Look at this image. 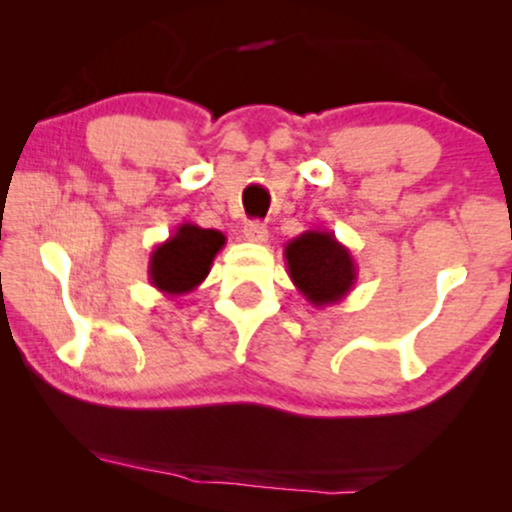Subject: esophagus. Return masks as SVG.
<instances>
[{
  "mask_svg": "<svg viewBox=\"0 0 512 512\" xmlns=\"http://www.w3.org/2000/svg\"><path fill=\"white\" fill-rule=\"evenodd\" d=\"M243 236L250 240V243H267L269 240V231H267V226H264V223H260V221H250V223H245V228H243Z\"/></svg>",
  "mask_w": 512,
  "mask_h": 512,
  "instance_id": "esophagus-1",
  "label": "esophagus"
}]
</instances>
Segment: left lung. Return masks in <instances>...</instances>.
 Listing matches in <instances>:
<instances>
[{"mask_svg":"<svg viewBox=\"0 0 512 512\" xmlns=\"http://www.w3.org/2000/svg\"><path fill=\"white\" fill-rule=\"evenodd\" d=\"M284 260L293 286L315 308L342 303L354 291L356 262L332 231H305L289 240Z\"/></svg>","mask_w":512,"mask_h":512,"instance_id":"left-lung-1","label":"left lung"}]
</instances>
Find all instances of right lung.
Listing matches in <instances>:
<instances>
[{
  "mask_svg": "<svg viewBox=\"0 0 512 512\" xmlns=\"http://www.w3.org/2000/svg\"><path fill=\"white\" fill-rule=\"evenodd\" d=\"M226 236L197 223H180L173 236L158 243L149 257V281L163 296H185L207 279Z\"/></svg>",
  "mask_w": 512,
  "mask_h": 512,
  "instance_id": "obj_1",
  "label": "right lung"
}]
</instances>
